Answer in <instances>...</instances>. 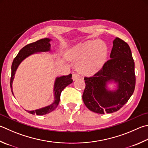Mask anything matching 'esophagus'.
<instances>
[{"label":"esophagus","instance_id":"obj_1","mask_svg":"<svg viewBox=\"0 0 148 148\" xmlns=\"http://www.w3.org/2000/svg\"><path fill=\"white\" fill-rule=\"evenodd\" d=\"M79 74H76V73H73L72 74V79L74 80H76V79H79Z\"/></svg>","mask_w":148,"mask_h":148}]
</instances>
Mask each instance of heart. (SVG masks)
<instances>
[{"label": "heart", "instance_id": "obj_1", "mask_svg": "<svg viewBox=\"0 0 148 148\" xmlns=\"http://www.w3.org/2000/svg\"><path fill=\"white\" fill-rule=\"evenodd\" d=\"M107 48L101 42L89 41L70 49L67 58L72 62L79 63L77 70L84 75H93L103 67L107 58Z\"/></svg>", "mask_w": 148, "mask_h": 148}]
</instances>
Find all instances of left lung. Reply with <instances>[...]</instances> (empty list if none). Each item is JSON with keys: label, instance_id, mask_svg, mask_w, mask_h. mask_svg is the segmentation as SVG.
Listing matches in <instances>:
<instances>
[{"label": "left lung", "instance_id": "1", "mask_svg": "<svg viewBox=\"0 0 148 148\" xmlns=\"http://www.w3.org/2000/svg\"><path fill=\"white\" fill-rule=\"evenodd\" d=\"M110 60L93 76L84 78L85 88L83 101L87 108L98 114L116 112L127 103L135 87V63L127 42L116 37ZM116 83L117 88L109 90L107 84Z\"/></svg>", "mask_w": 148, "mask_h": 148}]
</instances>
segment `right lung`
<instances>
[{
  "mask_svg": "<svg viewBox=\"0 0 148 148\" xmlns=\"http://www.w3.org/2000/svg\"><path fill=\"white\" fill-rule=\"evenodd\" d=\"M52 39L49 38H45L38 40L32 43L28 44L24 47L18 52L17 56L13 61L12 65V76L10 79V87L12 94L13 88L12 83L14 79L15 72L17 71L18 66H19L21 62L25 60L26 58L34 53H37L40 52H50L51 45L50 42ZM73 80L72 79V74H70L68 76H63L60 77H57L55 79L54 85H53V95H54V101L52 104L47 106L46 107H42L41 109L34 110V111H26L29 113L37 115H44L53 111L58 107L60 100V96L62 90L66 86L72 83Z\"/></svg>",
  "mask_w": 148,
  "mask_h": 148,
  "instance_id": "right-lung-1",
  "label": "right lung"
}]
</instances>
